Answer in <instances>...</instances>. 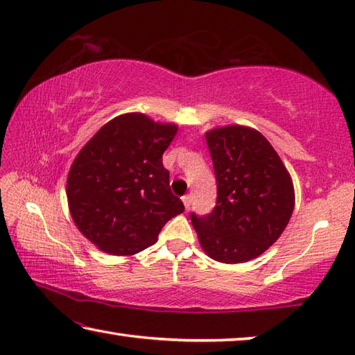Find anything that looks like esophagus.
Listing matches in <instances>:
<instances>
[{
	"label": "esophagus",
	"instance_id": "1",
	"mask_svg": "<svg viewBox=\"0 0 355 355\" xmlns=\"http://www.w3.org/2000/svg\"><path fill=\"white\" fill-rule=\"evenodd\" d=\"M182 200H183V203H184V208H186V209H189V207H191V202H192L191 196H189V194H188V196H183V197H182Z\"/></svg>",
	"mask_w": 355,
	"mask_h": 355
}]
</instances>
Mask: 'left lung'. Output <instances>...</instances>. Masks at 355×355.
Listing matches in <instances>:
<instances>
[{
  "label": "left lung",
  "mask_w": 355,
  "mask_h": 355,
  "mask_svg": "<svg viewBox=\"0 0 355 355\" xmlns=\"http://www.w3.org/2000/svg\"><path fill=\"white\" fill-rule=\"evenodd\" d=\"M205 139L218 199L209 214L191 213L202 249L220 263H244L277 241L290 222L294 188L266 137L241 125L214 128Z\"/></svg>",
  "instance_id": "1"
}]
</instances>
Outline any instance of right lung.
<instances>
[{"instance_id": "obj_1", "label": "right lung", "mask_w": 355, "mask_h": 355, "mask_svg": "<svg viewBox=\"0 0 355 355\" xmlns=\"http://www.w3.org/2000/svg\"><path fill=\"white\" fill-rule=\"evenodd\" d=\"M177 125L141 112L103 125L70 167L67 200L75 224L111 255H133L155 244L167 220L184 211L172 194L163 153Z\"/></svg>"}]
</instances>
